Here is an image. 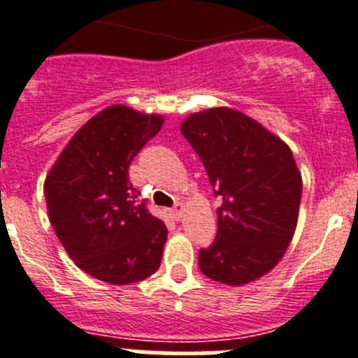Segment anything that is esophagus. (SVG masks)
<instances>
[{
  "label": "esophagus",
  "mask_w": 358,
  "mask_h": 358,
  "mask_svg": "<svg viewBox=\"0 0 358 358\" xmlns=\"http://www.w3.org/2000/svg\"><path fill=\"white\" fill-rule=\"evenodd\" d=\"M172 218H176V220H179V218L182 217V204H176V206L172 208Z\"/></svg>",
  "instance_id": "obj_1"
}]
</instances>
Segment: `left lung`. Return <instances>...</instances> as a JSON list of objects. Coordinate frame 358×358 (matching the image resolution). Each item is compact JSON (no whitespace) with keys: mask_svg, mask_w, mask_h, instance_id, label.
I'll return each mask as SVG.
<instances>
[{"mask_svg":"<svg viewBox=\"0 0 358 358\" xmlns=\"http://www.w3.org/2000/svg\"><path fill=\"white\" fill-rule=\"evenodd\" d=\"M181 132L220 199L217 238L199 251L202 274L226 285L258 280L281 260L296 231L303 182L289 145L227 107L188 116Z\"/></svg>","mask_w":358,"mask_h":358,"instance_id":"8db88e82","label":"left lung"}]
</instances>
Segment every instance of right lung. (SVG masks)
Returning <instances> with one entry per match:
<instances>
[{
	"label": "right lung",
	"mask_w": 358,
	"mask_h": 358,
	"mask_svg": "<svg viewBox=\"0 0 358 358\" xmlns=\"http://www.w3.org/2000/svg\"><path fill=\"white\" fill-rule=\"evenodd\" d=\"M161 125L159 115L107 107L78 129L46 176L50 222L69 258L96 280L129 285L159 268L169 229L138 201L129 166Z\"/></svg>",
	"instance_id": "add662e5"
}]
</instances>
